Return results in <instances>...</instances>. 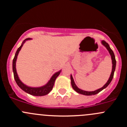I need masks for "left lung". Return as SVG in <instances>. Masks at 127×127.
Returning a JSON list of instances; mask_svg holds the SVG:
<instances>
[{
    "instance_id": "8db88e82",
    "label": "left lung",
    "mask_w": 127,
    "mask_h": 127,
    "mask_svg": "<svg viewBox=\"0 0 127 127\" xmlns=\"http://www.w3.org/2000/svg\"><path fill=\"white\" fill-rule=\"evenodd\" d=\"M101 43L106 48V49L108 50L109 53L110 55L111 56V60H112V71H111V74L110 75L109 78L108 80H107V82L104 85L103 87L99 88V89H97L95 91H92V92H88V91H85V90H83L80 89L77 87V85H75V82H74V80L73 79L72 76V75H71V85L73 89L76 92H77L78 93H80V94L82 95H86V96H90V95H94L97 94L99 92H100L101 91L103 90V89L106 88L109 85L110 83L112 81V79H113V77H114V71L115 69H116V58H115V55H114V53L113 51L111 50V48H110L109 45L107 43H106L104 40H101Z\"/></svg>"
}]
</instances>
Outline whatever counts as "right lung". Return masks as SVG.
I'll list each match as a JSON object with an SVG mask.
<instances>
[{"mask_svg": "<svg viewBox=\"0 0 127 127\" xmlns=\"http://www.w3.org/2000/svg\"><path fill=\"white\" fill-rule=\"evenodd\" d=\"M31 39V38L26 39L23 42H22L21 46L18 48L17 51H16V53H15V55L13 58V72L15 80V81H16L17 85L19 86V87H20V88H21L25 92H26L28 94H30L33 96H44L48 94V93L52 91V90L53 89V85H54L55 81L57 77L60 75L61 70H60V71H59L58 72H56L55 73L45 85H43V86L42 87H29L28 86V85H25V84H23V83L20 80V78H19L17 72H16V60H17V57L18 55L19 52L21 50V48H22L24 43L26 42V41Z\"/></svg>", "mask_w": 127, "mask_h": 127, "instance_id": "right-lung-1", "label": "right lung"}]
</instances>
